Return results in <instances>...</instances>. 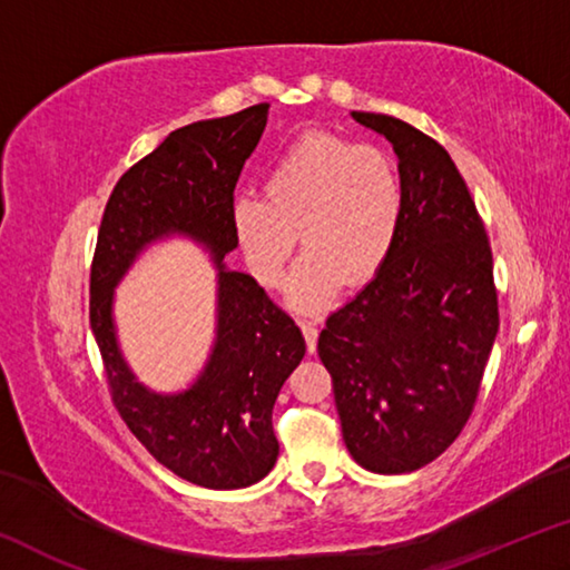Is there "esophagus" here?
<instances>
[{
  "mask_svg": "<svg viewBox=\"0 0 570 570\" xmlns=\"http://www.w3.org/2000/svg\"><path fill=\"white\" fill-rule=\"evenodd\" d=\"M302 332H304L308 354H314L316 352V340H320V330H316L312 322H302Z\"/></svg>",
  "mask_w": 570,
  "mask_h": 570,
  "instance_id": "34e87169",
  "label": "esophagus"
}]
</instances>
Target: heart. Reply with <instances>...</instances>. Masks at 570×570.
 <instances>
[{
  "instance_id": "1",
  "label": "heart",
  "mask_w": 570,
  "mask_h": 570,
  "mask_svg": "<svg viewBox=\"0 0 570 570\" xmlns=\"http://www.w3.org/2000/svg\"><path fill=\"white\" fill-rule=\"evenodd\" d=\"M404 216V183L387 150L332 132H308L264 173V200L244 196L230 218L258 282L276 286L296 234L304 254L286 284L294 312L316 314L342 282L360 286L387 262Z\"/></svg>"
}]
</instances>
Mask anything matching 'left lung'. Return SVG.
Listing matches in <instances>:
<instances>
[{
  "mask_svg": "<svg viewBox=\"0 0 570 570\" xmlns=\"http://www.w3.org/2000/svg\"><path fill=\"white\" fill-rule=\"evenodd\" d=\"M352 118L392 142L404 216L390 258L326 320L316 350L356 465L402 475L442 455L475 404L500 324L493 254L440 142L390 115Z\"/></svg>",
  "mask_w": 570,
  "mask_h": 570,
  "instance_id": "obj_1",
  "label": "left lung"
}]
</instances>
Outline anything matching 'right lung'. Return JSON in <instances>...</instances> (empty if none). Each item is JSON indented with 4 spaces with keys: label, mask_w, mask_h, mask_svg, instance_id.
<instances>
[{
    "label": "right lung",
    "mask_w": 570,
    "mask_h": 570,
    "mask_svg": "<svg viewBox=\"0 0 570 570\" xmlns=\"http://www.w3.org/2000/svg\"><path fill=\"white\" fill-rule=\"evenodd\" d=\"M268 102L173 130L125 173L105 206L90 272V326L112 402L160 465L193 485L238 490L264 480L278 458L272 412L306 344L254 276L228 268L238 246L234 188L262 140ZM188 237L217 268V330L205 370L186 391L142 385L119 350L114 288L145 250Z\"/></svg>",
    "instance_id": "right-lung-1"
}]
</instances>
